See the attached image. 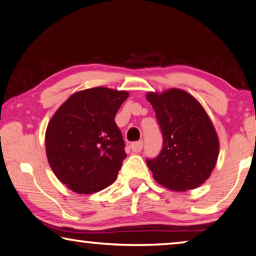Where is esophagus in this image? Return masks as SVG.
Masks as SVG:
<instances>
[{"instance_id":"esophagus-1","label":"esophagus","mask_w":256,"mask_h":256,"mask_svg":"<svg viewBox=\"0 0 256 256\" xmlns=\"http://www.w3.org/2000/svg\"><path fill=\"white\" fill-rule=\"evenodd\" d=\"M143 148V140H138V142H134L130 144V149L134 151V152H140Z\"/></svg>"}]
</instances>
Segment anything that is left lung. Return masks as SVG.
I'll return each instance as SVG.
<instances>
[{
	"label": "left lung",
	"instance_id": "left-lung-1",
	"mask_svg": "<svg viewBox=\"0 0 256 256\" xmlns=\"http://www.w3.org/2000/svg\"><path fill=\"white\" fill-rule=\"evenodd\" d=\"M162 135L157 157L146 164L158 184L172 190H194L208 179L216 165L220 142L212 122L190 94L171 88L146 94Z\"/></svg>",
	"mask_w": 256,
	"mask_h": 256
}]
</instances>
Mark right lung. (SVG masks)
<instances>
[{"label": "right lung", "mask_w": 256, "mask_h": 256, "mask_svg": "<svg viewBox=\"0 0 256 256\" xmlns=\"http://www.w3.org/2000/svg\"><path fill=\"white\" fill-rule=\"evenodd\" d=\"M128 92L94 88L76 92L48 124L46 154L58 179L78 194L114 182L127 157L116 116Z\"/></svg>", "instance_id": "add662e5"}]
</instances>
